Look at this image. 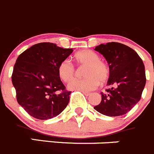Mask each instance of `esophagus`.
Listing matches in <instances>:
<instances>
[{
  "mask_svg": "<svg viewBox=\"0 0 154 154\" xmlns=\"http://www.w3.org/2000/svg\"><path fill=\"white\" fill-rule=\"evenodd\" d=\"M82 93H83L84 94H85V96H87V97H88V96H89V95H91V93H89V92H86V91H82Z\"/></svg>",
  "mask_w": 154,
  "mask_h": 154,
  "instance_id": "esophagus-1",
  "label": "esophagus"
}]
</instances>
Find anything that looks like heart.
I'll use <instances>...</instances> for the list:
<instances>
[{
    "label": "heart",
    "instance_id": "b5f03b06",
    "mask_svg": "<svg viewBox=\"0 0 154 154\" xmlns=\"http://www.w3.org/2000/svg\"><path fill=\"white\" fill-rule=\"evenodd\" d=\"M78 65L86 66L82 79H74L68 85L70 90L90 91L96 89L100 82L104 83L110 75V67L106 62L100 60V55L92 50H82L73 56ZM57 75L63 82H69L75 76V69L68 60H63L57 66Z\"/></svg>",
    "mask_w": 154,
    "mask_h": 154
}]
</instances>
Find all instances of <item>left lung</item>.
Wrapping results in <instances>:
<instances>
[{"instance_id": "8db88e82", "label": "left lung", "mask_w": 154, "mask_h": 154, "mask_svg": "<svg viewBox=\"0 0 154 154\" xmlns=\"http://www.w3.org/2000/svg\"><path fill=\"white\" fill-rule=\"evenodd\" d=\"M110 67L108 85L102 100L94 109L109 117L124 115L138 103L146 83L144 65L132 48L119 42L100 44L95 48Z\"/></svg>"}]
</instances>
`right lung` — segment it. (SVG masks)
Masks as SVG:
<instances>
[{
    "label": "right lung",
    "instance_id": "1",
    "mask_svg": "<svg viewBox=\"0 0 154 154\" xmlns=\"http://www.w3.org/2000/svg\"><path fill=\"white\" fill-rule=\"evenodd\" d=\"M72 52L51 42H40L18 57L12 74L19 104L33 118L48 120L60 115L71 91L57 75V66Z\"/></svg>",
    "mask_w": 154,
    "mask_h": 154
}]
</instances>
